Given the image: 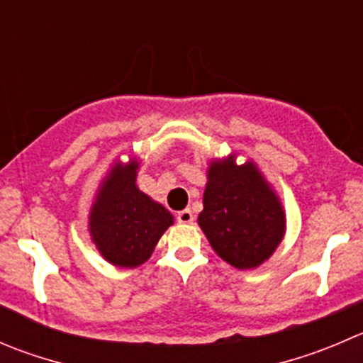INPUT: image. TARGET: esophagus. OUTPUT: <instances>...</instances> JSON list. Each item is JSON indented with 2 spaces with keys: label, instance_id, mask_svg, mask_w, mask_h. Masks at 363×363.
Here are the masks:
<instances>
[{
  "label": "esophagus",
  "instance_id": "34e87169",
  "mask_svg": "<svg viewBox=\"0 0 363 363\" xmlns=\"http://www.w3.org/2000/svg\"><path fill=\"white\" fill-rule=\"evenodd\" d=\"M177 221H179V223H193V221H195V216H193V213L189 209L179 211Z\"/></svg>",
  "mask_w": 363,
  "mask_h": 363
}]
</instances>
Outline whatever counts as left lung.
I'll return each instance as SVG.
<instances>
[{"instance_id":"left-lung-1","label":"left lung","mask_w":363,"mask_h":363,"mask_svg":"<svg viewBox=\"0 0 363 363\" xmlns=\"http://www.w3.org/2000/svg\"><path fill=\"white\" fill-rule=\"evenodd\" d=\"M211 160L199 225L218 257L238 269L266 262L286 235V211L252 160Z\"/></svg>"}]
</instances>
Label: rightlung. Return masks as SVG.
I'll list each match as a JSON object with an SVG mask.
<instances>
[{"label":"right lung","instance_id":"right-lung-1","mask_svg":"<svg viewBox=\"0 0 363 363\" xmlns=\"http://www.w3.org/2000/svg\"><path fill=\"white\" fill-rule=\"evenodd\" d=\"M140 161H113L101 181L88 214L90 239L104 260L138 267L150 259L174 216L136 184Z\"/></svg>","mask_w":363,"mask_h":363}]
</instances>
